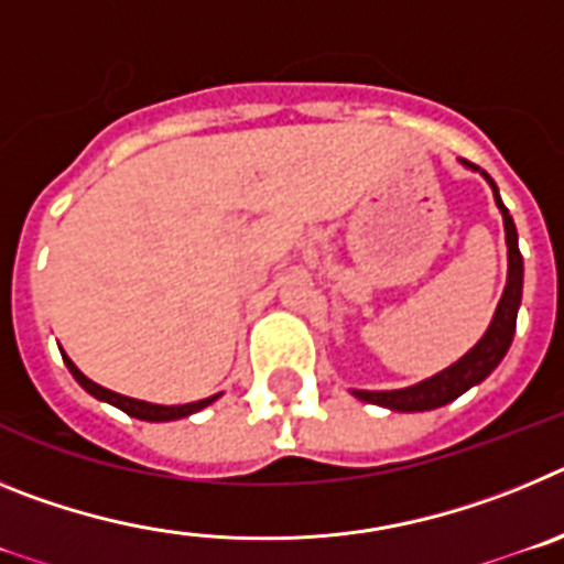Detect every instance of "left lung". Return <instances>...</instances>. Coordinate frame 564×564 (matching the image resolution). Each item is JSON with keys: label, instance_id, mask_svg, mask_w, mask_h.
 I'll list each match as a JSON object with an SVG mask.
<instances>
[{"label": "left lung", "instance_id": "obj_1", "mask_svg": "<svg viewBox=\"0 0 564 564\" xmlns=\"http://www.w3.org/2000/svg\"><path fill=\"white\" fill-rule=\"evenodd\" d=\"M460 163L466 169L480 172V166H471V163L466 161ZM480 174L486 177L491 192H495V203L502 214V228H506L508 246L506 288H502V296L500 302H497L495 316H491V325L486 327L480 341H477L466 356H460L455 364H449L446 370L435 372L432 378H423V381L412 383V387H403V390H350L358 401L376 403V406H383V410L392 412L437 410V406H446V403L460 398L466 390H471V387H477L480 381H486V378L497 370V364L506 358L508 347L514 341L517 311H520L522 302V253L520 246H517V226L514 220H511L508 208L502 206L495 181H491L486 172Z\"/></svg>", "mask_w": 564, "mask_h": 564}]
</instances>
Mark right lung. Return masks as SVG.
Here are the masks:
<instances>
[{"label":"right lung","instance_id":"add662e5","mask_svg":"<svg viewBox=\"0 0 564 564\" xmlns=\"http://www.w3.org/2000/svg\"><path fill=\"white\" fill-rule=\"evenodd\" d=\"M62 358H64V364H67V370L73 372V378L82 383L89 395L98 398V401H104V403H112V406H118L121 412H127L129 417H138V421H149V423L181 421V417H188V415H194V412H200V410H206V406H212V403L223 395V392H217V395H212V398H203V401H192V403H181V406L149 403V401H141V398L121 395V392H112V390H107V387H101V383H96L93 378H87L82 370H78L76 364H73V358H69L64 350H62Z\"/></svg>","mask_w":564,"mask_h":564}]
</instances>
